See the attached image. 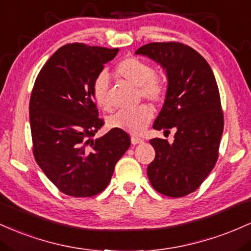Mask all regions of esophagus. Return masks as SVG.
Wrapping results in <instances>:
<instances>
[{"mask_svg":"<svg viewBox=\"0 0 251 251\" xmlns=\"http://www.w3.org/2000/svg\"><path fill=\"white\" fill-rule=\"evenodd\" d=\"M143 142V140H141V139H139V137H131V143H133L134 146H136V145H139V143H142Z\"/></svg>","mask_w":251,"mask_h":251,"instance_id":"obj_1","label":"esophagus"}]
</instances>
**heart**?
<instances>
[{
    "instance_id": "b5f03b06",
    "label": "heart",
    "mask_w": 251,
    "mask_h": 251,
    "mask_svg": "<svg viewBox=\"0 0 251 251\" xmlns=\"http://www.w3.org/2000/svg\"><path fill=\"white\" fill-rule=\"evenodd\" d=\"M115 75L126 83L136 86L140 97L149 102L159 104L165 100L167 84L162 77L154 75V69L151 64L135 57L126 58L116 65ZM109 86L110 81L105 72L96 75L92 83V97L95 103L104 111L111 110ZM153 116V108L148 104H142L134 110L120 111L112 115L108 118V126L129 134L140 135L147 128Z\"/></svg>"
}]
</instances>
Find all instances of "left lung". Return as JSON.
I'll return each instance as SVG.
<instances>
[{
    "mask_svg": "<svg viewBox=\"0 0 251 251\" xmlns=\"http://www.w3.org/2000/svg\"><path fill=\"white\" fill-rule=\"evenodd\" d=\"M135 54L145 55L167 75V92L154 121L156 130L176 129L173 143L151 139L155 159L147 176L159 193L179 198L194 192L218 159L224 128L218 86L207 61L180 42H151Z\"/></svg>",
    "mask_w": 251,
    "mask_h": 251,
    "instance_id": "1",
    "label": "left lung"
}]
</instances>
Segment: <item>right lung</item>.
<instances>
[{"label": "right lung", "instance_id": "add662e5", "mask_svg": "<svg viewBox=\"0 0 251 251\" xmlns=\"http://www.w3.org/2000/svg\"><path fill=\"white\" fill-rule=\"evenodd\" d=\"M118 49L69 44L44 65L29 100V123L35 161L59 191L92 197L110 182L115 165L130 147V137L102 128L92 97V83Z\"/></svg>", "mask_w": 251, "mask_h": 251}]
</instances>
